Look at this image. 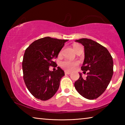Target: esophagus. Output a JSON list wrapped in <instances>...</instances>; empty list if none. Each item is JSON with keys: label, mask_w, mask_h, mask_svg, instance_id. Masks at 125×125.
Instances as JSON below:
<instances>
[{"label": "esophagus", "mask_w": 125, "mask_h": 125, "mask_svg": "<svg viewBox=\"0 0 125 125\" xmlns=\"http://www.w3.org/2000/svg\"><path fill=\"white\" fill-rule=\"evenodd\" d=\"M64 73H65V74H70L71 72H68V71H64Z\"/></svg>", "instance_id": "34e87169"}]
</instances>
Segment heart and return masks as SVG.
I'll return each mask as SVG.
<instances>
[{
	"instance_id": "1",
	"label": "heart",
	"mask_w": 125,
	"mask_h": 125,
	"mask_svg": "<svg viewBox=\"0 0 125 125\" xmlns=\"http://www.w3.org/2000/svg\"><path fill=\"white\" fill-rule=\"evenodd\" d=\"M80 45H79V44H74L73 45V47L74 50L75 52H76V51L77 50L78 47H79ZM62 51H61L59 53L58 56H61L62 54ZM79 64V62L78 61H69V60H65L64 61H61L60 63V67L63 68V69H64L65 71H72L73 70H74L75 68L77 67L78 65Z\"/></svg>"
}]
</instances>
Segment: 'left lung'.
Masks as SVG:
<instances>
[{
    "label": "left lung",
    "mask_w": 125,
    "mask_h": 125,
    "mask_svg": "<svg viewBox=\"0 0 125 125\" xmlns=\"http://www.w3.org/2000/svg\"><path fill=\"white\" fill-rule=\"evenodd\" d=\"M75 41L84 47L85 58L81 69L84 73H88L85 79L79 73L74 86L84 98L95 99L105 92L110 82L114 72L113 57L106 48L92 40L81 39Z\"/></svg>",
    "instance_id": "left-lung-1"
}]
</instances>
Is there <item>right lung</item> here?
<instances>
[{"label":"right lung","mask_w":125,"mask_h":125,"mask_svg":"<svg viewBox=\"0 0 125 125\" xmlns=\"http://www.w3.org/2000/svg\"><path fill=\"white\" fill-rule=\"evenodd\" d=\"M67 41L46 37L33 42L25 50L23 78L27 89L36 99L47 100L58 90L64 72L59 67L50 71L49 67H57L53 61Z\"/></svg>","instance_id":"add662e5"}]
</instances>
